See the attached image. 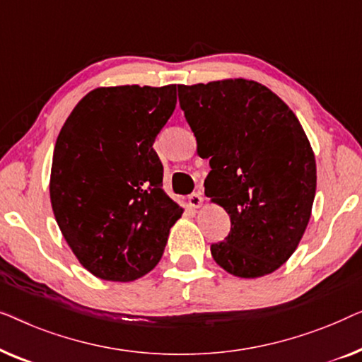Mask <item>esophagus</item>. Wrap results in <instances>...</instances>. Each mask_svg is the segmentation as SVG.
Masks as SVG:
<instances>
[{"label": "esophagus", "mask_w": 362, "mask_h": 362, "mask_svg": "<svg viewBox=\"0 0 362 362\" xmlns=\"http://www.w3.org/2000/svg\"><path fill=\"white\" fill-rule=\"evenodd\" d=\"M188 203H190L193 208H200L203 205V195L200 192L192 193V195L188 197Z\"/></svg>", "instance_id": "1"}]
</instances>
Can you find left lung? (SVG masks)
I'll return each instance as SVG.
<instances>
[{
  "mask_svg": "<svg viewBox=\"0 0 362 362\" xmlns=\"http://www.w3.org/2000/svg\"><path fill=\"white\" fill-rule=\"evenodd\" d=\"M180 108L210 159L205 195L226 210L231 231L211 244L218 266L254 279L282 266L312 215L317 164L308 137L276 93L234 78L180 85Z\"/></svg>",
  "mask_w": 362,
  "mask_h": 362,
  "instance_id": "obj_1",
  "label": "left lung"
}]
</instances>
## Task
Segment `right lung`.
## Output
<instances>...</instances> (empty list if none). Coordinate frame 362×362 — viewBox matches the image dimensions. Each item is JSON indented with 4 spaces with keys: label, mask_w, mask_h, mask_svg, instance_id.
I'll use <instances>...</instances> for the list:
<instances>
[{
    "label": "right lung",
    "mask_w": 362,
    "mask_h": 362,
    "mask_svg": "<svg viewBox=\"0 0 362 362\" xmlns=\"http://www.w3.org/2000/svg\"><path fill=\"white\" fill-rule=\"evenodd\" d=\"M177 85L101 86L78 101L55 142L50 203L86 271L129 282L152 271L183 210L162 188L157 134Z\"/></svg>",
    "instance_id": "obj_1"
}]
</instances>
